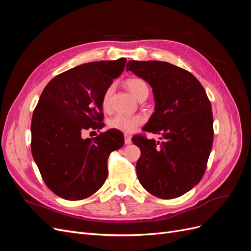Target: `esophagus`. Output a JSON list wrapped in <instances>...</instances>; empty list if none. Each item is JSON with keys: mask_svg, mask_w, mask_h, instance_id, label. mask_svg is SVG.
Segmentation results:
<instances>
[{"mask_svg": "<svg viewBox=\"0 0 251 251\" xmlns=\"http://www.w3.org/2000/svg\"><path fill=\"white\" fill-rule=\"evenodd\" d=\"M125 143L126 144H131L132 143V138H131L130 135H127V134L125 135Z\"/></svg>", "mask_w": 251, "mask_h": 251, "instance_id": "34e87169", "label": "esophagus"}]
</instances>
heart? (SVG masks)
Segmentation results:
<instances>
[{"mask_svg": "<svg viewBox=\"0 0 251 251\" xmlns=\"http://www.w3.org/2000/svg\"><path fill=\"white\" fill-rule=\"evenodd\" d=\"M126 87L131 94L138 98L142 95H149V85L146 80L140 77H131L126 80ZM113 92V86H110L104 91L102 96V108L107 110L109 108L110 97ZM142 124V117L138 115H125V114H117L109 120V126L113 130H117L124 133H131L136 130Z\"/></svg>", "mask_w": 251, "mask_h": 251, "instance_id": "b5f03b06", "label": "heart"}]
</instances>
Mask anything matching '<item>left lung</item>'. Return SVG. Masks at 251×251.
Masks as SVG:
<instances>
[{"label":"left lung","mask_w":251,"mask_h":251,"mask_svg":"<svg viewBox=\"0 0 251 251\" xmlns=\"http://www.w3.org/2000/svg\"><path fill=\"white\" fill-rule=\"evenodd\" d=\"M126 71L151 87L155 112L142 130L163 139L132 138L141 151L138 180L158 198H177L198 184L206 170L214 139L210 101L191 72L170 63L130 60Z\"/></svg>","instance_id":"8db88e82"}]
</instances>
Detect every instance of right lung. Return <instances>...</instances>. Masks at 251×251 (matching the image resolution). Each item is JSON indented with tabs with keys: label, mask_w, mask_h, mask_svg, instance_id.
I'll return each mask as SVG.
<instances>
[{
	"label": "right lung",
	"mask_w": 251,
	"mask_h": 251,
	"mask_svg": "<svg viewBox=\"0 0 251 251\" xmlns=\"http://www.w3.org/2000/svg\"><path fill=\"white\" fill-rule=\"evenodd\" d=\"M126 59L83 64L57 75L45 87L31 121V151L46 185L66 200L86 199L108 177L111 151L124 146V135L102 128V96L124 72ZM100 132V131H98Z\"/></svg>",
	"instance_id": "add662e5"
}]
</instances>
